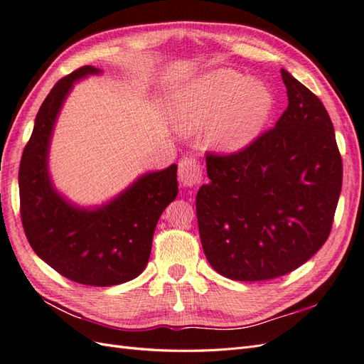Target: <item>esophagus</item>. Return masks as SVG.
Segmentation results:
<instances>
[{"mask_svg":"<svg viewBox=\"0 0 364 364\" xmlns=\"http://www.w3.org/2000/svg\"><path fill=\"white\" fill-rule=\"evenodd\" d=\"M179 182L183 186H197L202 179H203V173H202V167L197 159L194 158H185L179 162Z\"/></svg>","mask_w":364,"mask_h":364,"instance_id":"esophagus-1","label":"esophagus"}]
</instances>
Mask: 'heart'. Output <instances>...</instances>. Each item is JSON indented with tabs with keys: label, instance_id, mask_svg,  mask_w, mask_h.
<instances>
[{
	"label": "heart",
	"instance_id": "obj_1",
	"mask_svg": "<svg viewBox=\"0 0 364 364\" xmlns=\"http://www.w3.org/2000/svg\"><path fill=\"white\" fill-rule=\"evenodd\" d=\"M273 94L262 82L235 70L217 68L182 86L173 102V118L186 134L205 130L220 151L247 147L273 112Z\"/></svg>",
	"mask_w": 364,
	"mask_h": 364
}]
</instances>
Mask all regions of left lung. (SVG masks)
Masks as SVG:
<instances>
[{
  "mask_svg": "<svg viewBox=\"0 0 364 364\" xmlns=\"http://www.w3.org/2000/svg\"><path fill=\"white\" fill-rule=\"evenodd\" d=\"M289 106L273 129L230 155L206 153L196 197L208 262L234 281H266L302 266L331 232L341 156L323 103L281 70Z\"/></svg>",
  "mask_w": 364,
  "mask_h": 364,
  "instance_id": "left-lung-1",
  "label": "left lung"
}]
</instances>
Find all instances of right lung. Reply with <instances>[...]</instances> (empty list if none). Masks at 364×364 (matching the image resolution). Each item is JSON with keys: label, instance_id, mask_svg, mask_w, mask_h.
Wrapping results in <instances>:
<instances>
[{"label": "right lung", "instance_id": "obj_1", "mask_svg": "<svg viewBox=\"0 0 364 364\" xmlns=\"http://www.w3.org/2000/svg\"><path fill=\"white\" fill-rule=\"evenodd\" d=\"M98 73L85 65L65 75L39 107L19 165V211L26 237L41 259L74 282L109 287L146 269L158 220L178 196V165L141 176L95 209L73 206L54 190L48 176L54 123L74 82Z\"/></svg>", "mask_w": 364, "mask_h": 364}]
</instances>
